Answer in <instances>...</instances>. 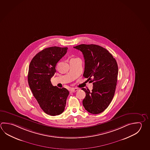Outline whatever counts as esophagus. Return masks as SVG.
<instances>
[{"instance_id":"esophagus-1","label":"esophagus","mask_w":150,"mask_h":150,"mask_svg":"<svg viewBox=\"0 0 150 150\" xmlns=\"http://www.w3.org/2000/svg\"><path fill=\"white\" fill-rule=\"evenodd\" d=\"M78 91V88H71V90H70V92L71 93H74V92H76Z\"/></svg>"}]
</instances>
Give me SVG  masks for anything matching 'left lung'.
Returning <instances> with one entry per match:
<instances>
[{"instance_id": "8db88e82", "label": "left lung", "mask_w": 150, "mask_h": 150, "mask_svg": "<svg viewBox=\"0 0 150 150\" xmlns=\"http://www.w3.org/2000/svg\"><path fill=\"white\" fill-rule=\"evenodd\" d=\"M74 48L83 54V76L93 85L91 91L82 88L86 93L83 105L90 113H101L110 105L115 94L118 73L117 62L107 49L100 45L82 44Z\"/></svg>"}]
</instances>
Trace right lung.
<instances>
[{"label": "right lung", "instance_id": "1", "mask_svg": "<svg viewBox=\"0 0 150 150\" xmlns=\"http://www.w3.org/2000/svg\"><path fill=\"white\" fill-rule=\"evenodd\" d=\"M68 48H45L33 58L30 64L28 83L41 108L50 116H56L65 110L69 91L54 86L51 78L56 73L57 63L67 52Z\"/></svg>", "mask_w": 150, "mask_h": 150}]
</instances>
